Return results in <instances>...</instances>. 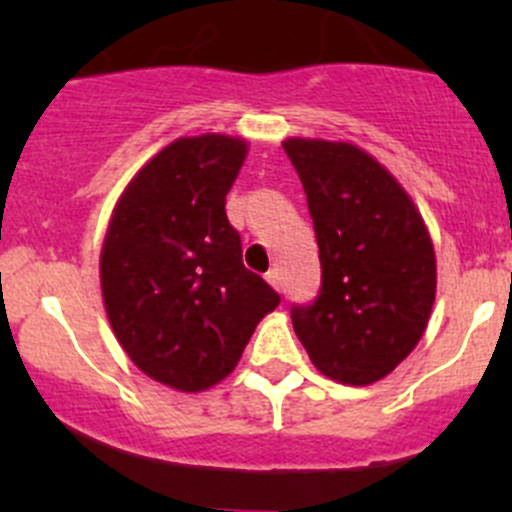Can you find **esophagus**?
<instances>
[{
	"label": "esophagus",
	"instance_id": "1",
	"mask_svg": "<svg viewBox=\"0 0 512 512\" xmlns=\"http://www.w3.org/2000/svg\"><path fill=\"white\" fill-rule=\"evenodd\" d=\"M265 280L270 282V287L280 289V272H277V270H270V272H267V275H265Z\"/></svg>",
	"mask_w": 512,
	"mask_h": 512
}]
</instances>
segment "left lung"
Wrapping results in <instances>:
<instances>
[{
  "label": "left lung",
  "mask_w": 512,
  "mask_h": 512,
  "mask_svg": "<svg viewBox=\"0 0 512 512\" xmlns=\"http://www.w3.org/2000/svg\"><path fill=\"white\" fill-rule=\"evenodd\" d=\"M307 193L322 289L292 307L312 364L332 381L369 386L416 349L436 299V252L404 185L347 141H282Z\"/></svg>",
  "instance_id": "obj_1"
}]
</instances>
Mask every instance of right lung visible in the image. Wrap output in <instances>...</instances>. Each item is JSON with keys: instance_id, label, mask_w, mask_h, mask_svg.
I'll return each instance as SVG.
<instances>
[{"instance_id": "obj_1", "label": "right lung", "mask_w": 512, "mask_h": 512, "mask_svg": "<svg viewBox=\"0 0 512 512\" xmlns=\"http://www.w3.org/2000/svg\"><path fill=\"white\" fill-rule=\"evenodd\" d=\"M245 138L168 143L123 188L101 247V294L113 334L153 381L185 394L232 374L280 294L242 265L225 195Z\"/></svg>"}]
</instances>
